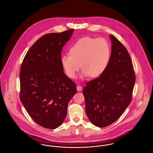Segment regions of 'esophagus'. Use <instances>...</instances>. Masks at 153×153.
I'll list each match as a JSON object with an SVG mask.
<instances>
[{
    "mask_svg": "<svg viewBox=\"0 0 153 153\" xmlns=\"http://www.w3.org/2000/svg\"><path fill=\"white\" fill-rule=\"evenodd\" d=\"M82 90V87L80 85H78L77 86V91H78V92H79V91H81Z\"/></svg>",
    "mask_w": 153,
    "mask_h": 153,
    "instance_id": "esophagus-1",
    "label": "esophagus"
}]
</instances>
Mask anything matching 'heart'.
<instances>
[{
  "mask_svg": "<svg viewBox=\"0 0 153 153\" xmlns=\"http://www.w3.org/2000/svg\"><path fill=\"white\" fill-rule=\"evenodd\" d=\"M110 54V45L106 39L85 37L74 44L69 49V55H62L60 61L65 73L71 79L76 76L80 67L81 78L89 75L96 78L106 69Z\"/></svg>",
  "mask_w": 153,
  "mask_h": 153,
  "instance_id": "obj_1",
  "label": "heart"
}]
</instances>
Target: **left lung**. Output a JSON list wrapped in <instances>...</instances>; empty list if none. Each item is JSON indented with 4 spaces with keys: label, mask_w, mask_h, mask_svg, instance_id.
I'll use <instances>...</instances> for the list:
<instances>
[{
    "label": "left lung",
    "mask_w": 153,
    "mask_h": 153,
    "mask_svg": "<svg viewBox=\"0 0 153 153\" xmlns=\"http://www.w3.org/2000/svg\"><path fill=\"white\" fill-rule=\"evenodd\" d=\"M111 51L103 74L83 89L86 116L93 125L104 128L116 121L131 101L135 81L132 61L121 43L110 35Z\"/></svg>",
    "instance_id": "left-lung-1"
}]
</instances>
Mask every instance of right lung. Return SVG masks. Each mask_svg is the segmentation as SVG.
Wrapping results in <instances>:
<instances>
[{
    "mask_svg": "<svg viewBox=\"0 0 153 153\" xmlns=\"http://www.w3.org/2000/svg\"><path fill=\"white\" fill-rule=\"evenodd\" d=\"M74 29L40 37L27 52L20 72L21 102L33 120L43 128L60 126L76 85L64 73L61 52Z\"/></svg>",
    "mask_w": 153,
    "mask_h": 153,
    "instance_id": "obj_1",
    "label": "right lung"
}]
</instances>
